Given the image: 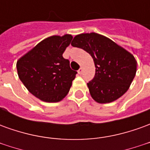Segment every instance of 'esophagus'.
Segmentation results:
<instances>
[{"instance_id":"34e87169","label":"esophagus","mask_w":150,"mask_h":150,"mask_svg":"<svg viewBox=\"0 0 150 150\" xmlns=\"http://www.w3.org/2000/svg\"><path fill=\"white\" fill-rule=\"evenodd\" d=\"M78 73H79V75H81L82 73H83V68H82V67H80V68L79 69Z\"/></svg>"}]
</instances>
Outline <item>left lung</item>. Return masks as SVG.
<instances>
[{"instance_id":"obj_1","label":"left lung","mask_w":150,"mask_h":150,"mask_svg":"<svg viewBox=\"0 0 150 150\" xmlns=\"http://www.w3.org/2000/svg\"><path fill=\"white\" fill-rule=\"evenodd\" d=\"M71 46L84 50L93 59L96 74L88 87L96 102L111 103L129 90L137 72V61L131 53L97 33L78 34Z\"/></svg>"}]
</instances>
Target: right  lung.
Listing matches in <instances>:
<instances>
[{"instance_id":"add662e5","label":"right lung","mask_w":150,"mask_h":150,"mask_svg":"<svg viewBox=\"0 0 150 150\" xmlns=\"http://www.w3.org/2000/svg\"><path fill=\"white\" fill-rule=\"evenodd\" d=\"M72 38L71 34L46 38L18 60V77L41 100L59 102L69 92L77 72L71 69L62 54Z\"/></svg>"}]
</instances>
